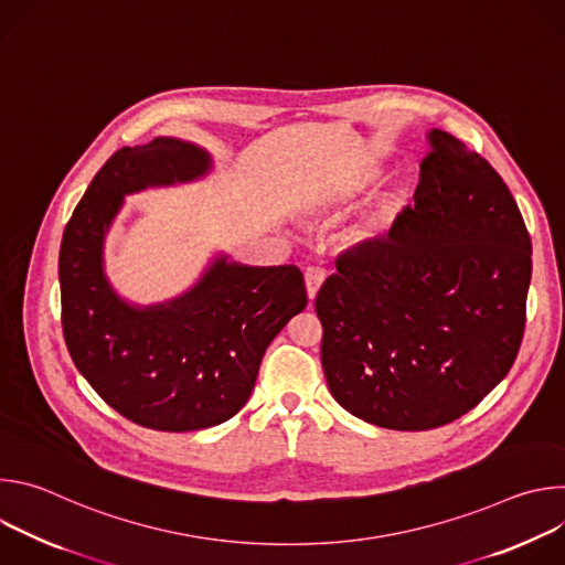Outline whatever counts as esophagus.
Listing matches in <instances>:
<instances>
[{
    "label": "esophagus",
    "mask_w": 565,
    "mask_h": 565,
    "mask_svg": "<svg viewBox=\"0 0 565 565\" xmlns=\"http://www.w3.org/2000/svg\"><path fill=\"white\" fill-rule=\"evenodd\" d=\"M324 279H327V275H324V270H321V268H315V266L306 268V273H303V281H306V295H308V301H312V299L317 297V290L321 288V284H324Z\"/></svg>",
    "instance_id": "34e87169"
}]
</instances>
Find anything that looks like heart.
<instances>
[{
	"mask_svg": "<svg viewBox=\"0 0 565 565\" xmlns=\"http://www.w3.org/2000/svg\"><path fill=\"white\" fill-rule=\"evenodd\" d=\"M382 179H384V172L377 166L349 170L335 179H329L324 183H317L315 188H310L303 196V207L306 212L317 216L335 214L358 203L360 199L369 196L382 183ZM409 201H412V190L407 185H395L358 223H353L344 232L342 244L351 250H366L375 246L377 241L388 232V227L399 218V214L407 210Z\"/></svg>",
	"mask_w": 565,
	"mask_h": 565,
	"instance_id": "heart-1",
	"label": "heart"
}]
</instances>
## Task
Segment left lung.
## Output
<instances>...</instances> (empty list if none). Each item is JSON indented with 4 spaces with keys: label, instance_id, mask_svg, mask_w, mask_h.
I'll use <instances>...</instances> for the list:
<instances>
[{
    "label": "left lung",
    "instance_id": "obj_1",
    "mask_svg": "<svg viewBox=\"0 0 565 565\" xmlns=\"http://www.w3.org/2000/svg\"><path fill=\"white\" fill-rule=\"evenodd\" d=\"M427 142L416 205L375 246L338 259L315 299L333 397L397 431L460 418L508 375L532 277L530 234L503 179L447 131Z\"/></svg>",
    "mask_w": 565,
    "mask_h": 565
}]
</instances>
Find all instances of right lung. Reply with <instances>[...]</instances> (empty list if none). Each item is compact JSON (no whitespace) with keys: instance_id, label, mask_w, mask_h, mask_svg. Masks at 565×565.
<instances>
[{"instance_id":"1","label":"right lung","mask_w":565,"mask_h":565,"mask_svg":"<svg viewBox=\"0 0 565 565\" xmlns=\"http://www.w3.org/2000/svg\"><path fill=\"white\" fill-rule=\"evenodd\" d=\"M196 142L158 136L118 149L68 218L60 246L62 329L85 380L120 416L158 431H196L246 405L268 344L306 308L295 266L214 255L185 292L149 306L122 299L105 273V241L125 196L212 172Z\"/></svg>"}]
</instances>
